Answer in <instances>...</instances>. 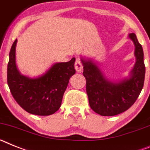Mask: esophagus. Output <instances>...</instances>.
I'll list each match as a JSON object with an SVG mask.
<instances>
[{"instance_id": "1", "label": "esophagus", "mask_w": 150, "mask_h": 150, "mask_svg": "<svg viewBox=\"0 0 150 150\" xmlns=\"http://www.w3.org/2000/svg\"><path fill=\"white\" fill-rule=\"evenodd\" d=\"M75 69L76 70L77 72H79V73H80V72H81V71H83V64L79 59H77L76 60H75Z\"/></svg>"}]
</instances>
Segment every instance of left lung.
Returning a JSON list of instances; mask_svg holds the SVG:
<instances>
[{
  "label": "left lung",
  "instance_id": "obj_1",
  "mask_svg": "<svg viewBox=\"0 0 150 150\" xmlns=\"http://www.w3.org/2000/svg\"><path fill=\"white\" fill-rule=\"evenodd\" d=\"M129 38L134 43L137 61L128 79L112 82L105 79L92 61L81 59L90 106L103 116H113L127 110L134 103L144 87L145 65L143 48L134 33L130 34Z\"/></svg>",
  "mask_w": 150,
  "mask_h": 150
}]
</instances>
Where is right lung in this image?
<instances>
[{
    "label": "right lung",
    "instance_id": "add662e5",
    "mask_svg": "<svg viewBox=\"0 0 150 150\" xmlns=\"http://www.w3.org/2000/svg\"><path fill=\"white\" fill-rule=\"evenodd\" d=\"M16 39L10 51L7 65V84L13 97L28 113L50 115L59 109L69 79L74 74L75 58L53 65L37 79L22 75L16 66Z\"/></svg>",
    "mask_w": 150,
    "mask_h": 150
}]
</instances>
